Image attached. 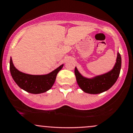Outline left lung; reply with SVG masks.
Returning <instances> with one entry per match:
<instances>
[{"label":"left lung","mask_w":133,"mask_h":133,"mask_svg":"<svg viewBox=\"0 0 133 133\" xmlns=\"http://www.w3.org/2000/svg\"><path fill=\"white\" fill-rule=\"evenodd\" d=\"M121 56L118 52L115 64L111 71L91 78L82 76L75 67V74L78 85L83 92L91 94H97L107 91L115 84L118 79L121 72Z\"/></svg>","instance_id":"8db88e82"}]
</instances>
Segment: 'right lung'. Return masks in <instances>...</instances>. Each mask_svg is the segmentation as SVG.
<instances>
[{
  "mask_svg": "<svg viewBox=\"0 0 133 133\" xmlns=\"http://www.w3.org/2000/svg\"><path fill=\"white\" fill-rule=\"evenodd\" d=\"M9 64L11 75L16 84L26 92L35 94L43 93L50 90L55 83L57 73L64 65V64L60 65L55 70L46 75H32L18 70L14 65L11 57Z\"/></svg>",
  "mask_w": 133,
  "mask_h": 133,
  "instance_id": "1",
  "label": "right lung"
}]
</instances>
